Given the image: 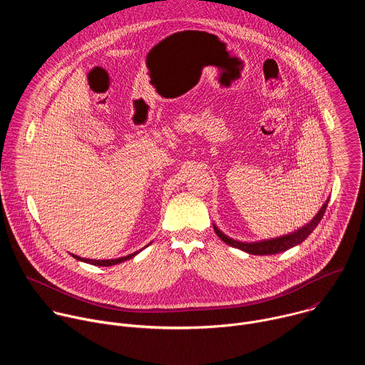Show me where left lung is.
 I'll return each instance as SVG.
<instances>
[{"label": "left lung", "instance_id": "left-lung-1", "mask_svg": "<svg viewBox=\"0 0 365 365\" xmlns=\"http://www.w3.org/2000/svg\"><path fill=\"white\" fill-rule=\"evenodd\" d=\"M328 202H329V199L322 205V207L319 210V212L314 217V220L307 222L304 227H302L287 235H282V237H276V238H270V240H262V241H255V242H242V241H237V240L225 235L215 224H214V230H215L217 235L231 247L240 248V250H242L248 254H254V255H272V254L283 252V251L303 242L321 222V220L327 211Z\"/></svg>", "mask_w": 365, "mask_h": 365}]
</instances>
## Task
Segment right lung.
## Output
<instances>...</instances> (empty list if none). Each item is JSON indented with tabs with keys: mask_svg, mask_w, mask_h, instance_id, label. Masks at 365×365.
<instances>
[{
	"mask_svg": "<svg viewBox=\"0 0 365 365\" xmlns=\"http://www.w3.org/2000/svg\"><path fill=\"white\" fill-rule=\"evenodd\" d=\"M145 247H147V245H145ZM145 247H144V248H145ZM140 251H141V250H140ZM140 251H135V252L128 254V255H125V257H120V258H110V259H91V258H82V257L75 255V254H72V257H73V258H76V259H79V262H83V263H88V264L101 266V267H108V266H115V264H120V263H123V262H127V259L133 258V257H134V255H137Z\"/></svg>",
	"mask_w": 365,
	"mask_h": 365,
	"instance_id": "right-lung-1",
	"label": "right lung"
}]
</instances>
